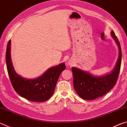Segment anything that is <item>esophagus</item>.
I'll return each instance as SVG.
<instances>
[{
    "instance_id": "1",
    "label": "esophagus",
    "mask_w": 127,
    "mask_h": 127,
    "mask_svg": "<svg viewBox=\"0 0 127 127\" xmlns=\"http://www.w3.org/2000/svg\"><path fill=\"white\" fill-rule=\"evenodd\" d=\"M67 64H68L69 66H73V63H72L71 61H69L67 62Z\"/></svg>"
}]
</instances>
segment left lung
Segmentation results:
<instances>
[{
  "mask_svg": "<svg viewBox=\"0 0 127 127\" xmlns=\"http://www.w3.org/2000/svg\"><path fill=\"white\" fill-rule=\"evenodd\" d=\"M111 36L117 45L119 55L112 71L100 76H95L89 72L73 67V86L79 97L86 100H93L104 95L115 85L119 76L122 61L120 44L113 31Z\"/></svg>",
  "mask_w": 127,
  "mask_h": 127,
  "instance_id": "8db88e82",
  "label": "left lung"
}]
</instances>
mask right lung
<instances>
[{"mask_svg":"<svg viewBox=\"0 0 127 127\" xmlns=\"http://www.w3.org/2000/svg\"><path fill=\"white\" fill-rule=\"evenodd\" d=\"M11 41L8 43L6 51V64L13 87L17 94L33 102H44L51 97L60 74L65 69V63H62L47 69L41 76L35 78H27L18 74L13 65L11 55Z\"/></svg>","mask_w":127,"mask_h":127,"instance_id":"right-lung-1","label":"right lung"}]
</instances>
